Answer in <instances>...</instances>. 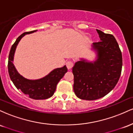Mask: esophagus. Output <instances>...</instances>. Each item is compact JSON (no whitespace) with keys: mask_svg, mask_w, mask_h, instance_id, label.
Listing matches in <instances>:
<instances>
[{"mask_svg":"<svg viewBox=\"0 0 133 133\" xmlns=\"http://www.w3.org/2000/svg\"><path fill=\"white\" fill-rule=\"evenodd\" d=\"M73 65H74L73 62L68 61L66 62V66H67V68H68V69H72V68L73 67Z\"/></svg>","mask_w":133,"mask_h":133,"instance_id":"34e87169","label":"esophagus"}]
</instances>
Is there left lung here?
Segmentation results:
<instances>
[{"label":"left lung","instance_id":"obj_1","mask_svg":"<svg viewBox=\"0 0 133 133\" xmlns=\"http://www.w3.org/2000/svg\"><path fill=\"white\" fill-rule=\"evenodd\" d=\"M96 30L101 40L92 44L96 59L89 62L81 59L72 68L74 93L84 100H96L108 94L121 73L122 54L116 40L112 34Z\"/></svg>","mask_w":133,"mask_h":133}]
</instances>
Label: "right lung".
Here are the masks:
<instances>
[{"label":"right lung","mask_w":133,"mask_h":133,"mask_svg":"<svg viewBox=\"0 0 133 133\" xmlns=\"http://www.w3.org/2000/svg\"><path fill=\"white\" fill-rule=\"evenodd\" d=\"M37 30L22 34L12 45L9 55L8 71L10 79L17 89H21L24 94L28 95L30 98L39 100L48 99L53 96L57 83L67 72L68 69L65 65L62 68L55 69L45 77L36 80L27 79L18 72L13 64L17 45L25 35L35 32Z\"/></svg>","instance_id":"add662e5"}]
</instances>
